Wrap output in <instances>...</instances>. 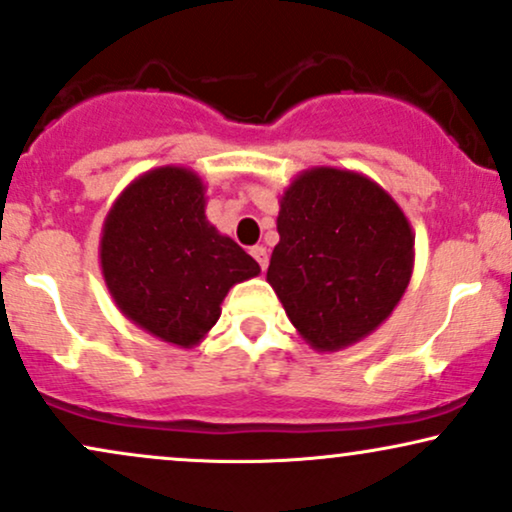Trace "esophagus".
<instances>
[{
	"mask_svg": "<svg viewBox=\"0 0 512 512\" xmlns=\"http://www.w3.org/2000/svg\"><path fill=\"white\" fill-rule=\"evenodd\" d=\"M250 255L255 257V262L260 264L262 269H267V264H269V252H267V248H264V245H255V248H250Z\"/></svg>",
	"mask_w": 512,
	"mask_h": 512,
	"instance_id": "obj_1",
	"label": "esophagus"
}]
</instances>
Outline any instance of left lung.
Wrapping results in <instances>:
<instances>
[{
  "instance_id": "8db88e82",
  "label": "left lung",
  "mask_w": 512,
  "mask_h": 512,
  "mask_svg": "<svg viewBox=\"0 0 512 512\" xmlns=\"http://www.w3.org/2000/svg\"><path fill=\"white\" fill-rule=\"evenodd\" d=\"M267 281L291 324L319 353L379 329L408 288L415 233L398 202L365 174L300 171L283 190Z\"/></svg>"
}]
</instances>
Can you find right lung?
Returning a JSON list of instances; mask_svg holds the SVG:
<instances>
[{
  "instance_id": "1",
  "label": "right lung",
  "mask_w": 512,
  "mask_h": 512,
  "mask_svg": "<svg viewBox=\"0 0 512 512\" xmlns=\"http://www.w3.org/2000/svg\"><path fill=\"white\" fill-rule=\"evenodd\" d=\"M205 183L186 166L133 178L104 219L100 267L121 315L159 341L193 348L226 293L260 274L236 240L207 221Z\"/></svg>"
}]
</instances>
